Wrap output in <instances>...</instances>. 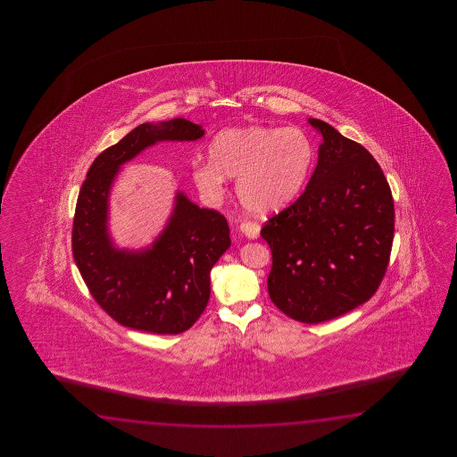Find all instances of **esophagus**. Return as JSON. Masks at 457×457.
<instances>
[{"label": "esophagus", "mask_w": 457, "mask_h": 457, "mask_svg": "<svg viewBox=\"0 0 457 457\" xmlns=\"http://www.w3.org/2000/svg\"><path fill=\"white\" fill-rule=\"evenodd\" d=\"M260 224L253 222V220H243L240 224V230H242L248 238H258L260 237Z\"/></svg>", "instance_id": "1"}]
</instances>
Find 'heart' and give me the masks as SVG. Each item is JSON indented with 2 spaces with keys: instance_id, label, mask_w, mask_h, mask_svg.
I'll use <instances>...</instances> for the list:
<instances>
[{
  "instance_id": "heart-1",
  "label": "heart",
  "mask_w": 457,
  "mask_h": 457,
  "mask_svg": "<svg viewBox=\"0 0 457 457\" xmlns=\"http://www.w3.org/2000/svg\"><path fill=\"white\" fill-rule=\"evenodd\" d=\"M209 155L193 165V179L204 195H220L224 176L238 178L242 204L254 214H271L301 195L315 154L299 127L246 126L219 132Z\"/></svg>"
}]
</instances>
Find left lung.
Masks as SVG:
<instances>
[{"mask_svg":"<svg viewBox=\"0 0 457 457\" xmlns=\"http://www.w3.org/2000/svg\"><path fill=\"white\" fill-rule=\"evenodd\" d=\"M323 144L295 203L262 228L271 248L268 292L302 323L341 317L370 301L387 271L394 199L379 163L364 146L320 119Z\"/></svg>","mask_w":457,"mask_h":457,"instance_id":"1","label":"left lung"}]
</instances>
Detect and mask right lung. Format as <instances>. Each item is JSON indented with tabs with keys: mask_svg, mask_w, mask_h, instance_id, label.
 <instances>
[{
	"mask_svg": "<svg viewBox=\"0 0 457 457\" xmlns=\"http://www.w3.org/2000/svg\"><path fill=\"white\" fill-rule=\"evenodd\" d=\"M204 130L186 119L142 124L97 155L79 189L71 252L99 307L132 330L178 335L203 315L211 270L230 246L227 219L176 197L171 220L152 250L119 252L107 240V195L119 166L160 140H197Z\"/></svg>",
	"mask_w": 457,
	"mask_h": 457,
	"instance_id": "1",
	"label": "right lung"
}]
</instances>
